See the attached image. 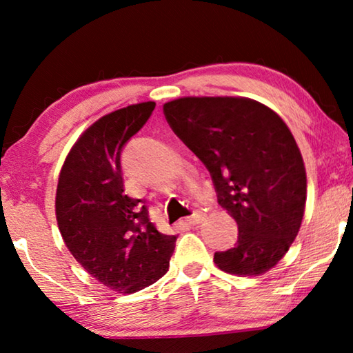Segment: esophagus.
Wrapping results in <instances>:
<instances>
[{
	"label": "esophagus",
	"instance_id": "34e87169",
	"mask_svg": "<svg viewBox=\"0 0 353 353\" xmlns=\"http://www.w3.org/2000/svg\"><path fill=\"white\" fill-rule=\"evenodd\" d=\"M202 219H204V213H202V212H196V213L191 214V216H188L185 221H187V223H188L190 225H194V224H199Z\"/></svg>",
	"mask_w": 353,
	"mask_h": 353
}]
</instances>
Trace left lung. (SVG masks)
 <instances>
[{
    "label": "left lung",
    "instance_id": "left-lung-1",
    "mask_svg": "<svg viewBox=\"0 0 353 353\" xmlns=\"http://www.w3.org/2000/svg\"><path fill=\"white\" fill-rule=\"evenodd\" d=\"M163 113L238 224L235 246L214 252L216 266L236 276L270 271L288 252L305 212V166L288 126L249 98H179Z\"/></svg>",
    "mask_w": 353,
    "mask_h": 353
}]
</instances>
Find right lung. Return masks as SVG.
Masks as SVG:
<instances>
[{"instance_id":"1","label":"right lung","mask_w":353,"mask_h":353,"mask_svg":"<svg viewBox=\"0 0 353 353\" xmlns=\"http://www.w3.org/2000/svg\"><path fill=\"white\" fill-rule=\"evenodd\" d=\"M154 107L148 101L99 118L74 143L59 174L56 218L65 244L88 274L124 294L165 276L177 240L155 229L145 202L124 193L121 151Z\"/></svg>"}]
</instances>
